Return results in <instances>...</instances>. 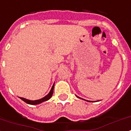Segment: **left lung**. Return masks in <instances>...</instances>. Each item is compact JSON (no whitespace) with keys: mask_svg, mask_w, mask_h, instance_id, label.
Segmentation results:
<instances>
[{"mask_svg":"<svg viewBox=\"0 0 131 131\" xmlns=\"http://www.w3.org/2000/svg\"><path fill=\"white\" fill-rule=\"evenodd\" d=\"M78 98H79V97H78Z\"/></svg>","mask_w":131,"mask_h":131,"instance_id":"left-lung-1","label":"left lung"}]
</instances>
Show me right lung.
Listing matches in <instances>:
<instances>
[{
  "instance_id": "1",
  "label": "right lung",
  "mask_w": 131,
  "mask_h": 131,
  "mask_svg": "<svg viewBox=\"0 0 131 131\" xmlns=\"http://www.w3.org/2000/svg\"><path fill=\"white\" fill-rule=\"evenodd\" d=\"M53 88H54V84L53 85L51 89V91L49 92L48 94L45 96L44 98H41V99H39V100H27V99H25L24 98H21V97H19V98L21 99L22 100H23L24 102H25L26 103L29 104H32V105H35V104H39L43 102H45V101H47L52 96L53 93Z\"/></svg>"
}]
</instances>
